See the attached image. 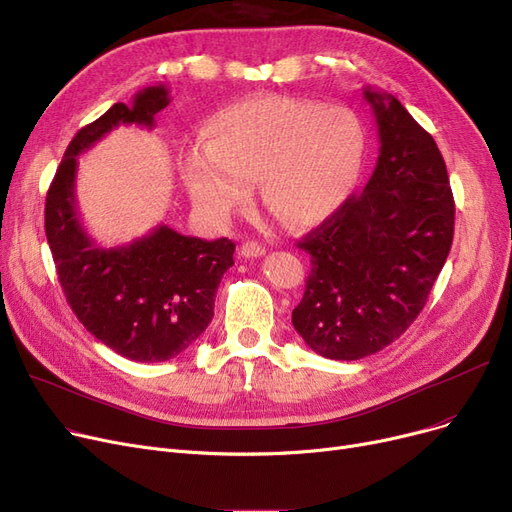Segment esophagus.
<instances>
[{"label": "esophagus", "instance_id": "34e87169", "mask_svg": "<svg viewBox=\"0 0 512 512\" xmlns=\"http://www.w3.org/2000/svg\"><path fill=\"white\" fill-rule=\"evenodd\" d=\"M240 253L244 257H261V255H266V246H261L259 242H244L240 246Z\"/></svg>", "mask_w": 512, "mask_h": 512}]
</instances>
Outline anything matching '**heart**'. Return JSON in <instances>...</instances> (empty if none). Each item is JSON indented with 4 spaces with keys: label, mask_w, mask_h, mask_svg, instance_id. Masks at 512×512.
Segmentation results:
<instances>
[{
    "label": "heart",
    "mask_w": 512,
    "mask_h": 512,
    "mask_svg": "<svg viewBox=\"0 0 512 512\" xmlns=\"http://www.w3.org/2000/svg\"><path fill=\"white\" fill-rule=\"evenodd\" d=\"M367 132L346 105L261 97L225 105L202 126V145L183 156L189 194L227 221L261 198L293 230H308L344 208L361 181Z\"/></svg>",
    "instance_id": "b5f03b06"
}]
</instances>
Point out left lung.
<instances>
[{
  "label": "left lung",
  "instance_id": "obj_1",
  "mask_svg": "<svg viewBox=\"0 0 512 512\" xmlns=\"http://www.w3.org/2000/svg\"><path fill=\"white\" fill-rule=\"evenodd\" d=\"M380 156L363 194L297 246L310 276L293 327L320 356L358 361L413 323L441 274L456 204L441 151L388 92L365 88Z\"/></svg>",
  "mask_w": 512,
  "mask_h": 512
}]
</instances>
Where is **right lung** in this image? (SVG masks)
Here are the masks:
<instances>
[{"label": "right lung", "mask_w": 512, "mask_h": 512, "mask_svg": "<svg viewBox=\"0 0 512 512\" xmlns=\"http://www.w3.org/2000/svg\"><path fill=\"white\" fill-rule=\"evenodd\" d=\"M168 103L164 84L149 86L132 105H111L78 130L46 196V238L67 304L99 342L137 363H164L192 346L213 320L217 287L234 266L236 244L227 238L202 240L158 225L107 249L80 221L78 156L122 124L154 128Z\"/></svg>", "instance_id": "add662e5"}]
</instances>
